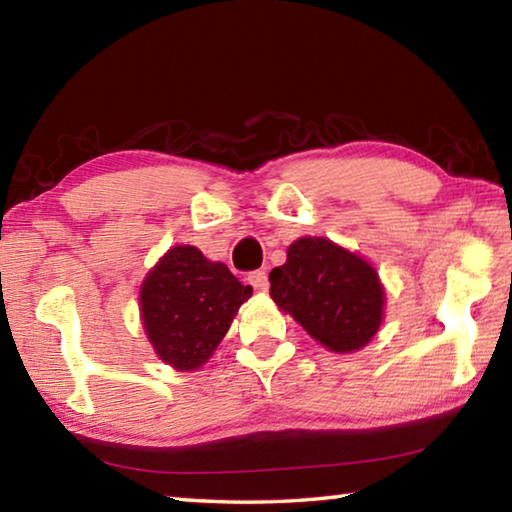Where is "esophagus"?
Returning a JSON list of instances; mask_svg holds the SVG:
<instances>
[{
  "label": "esophagus",
  "mask_w": 512,
  "mask_h": 512,
  "mask_svg": "<svg viewBox=\"0 0 512 512\" xmlns=\"http://www.w3.org/2000/svg\"><path fill=\"white\" fill-rule=\"evenodd\" d=\"M248 282L250 287H253L257 293H266L268 291V275L266 271H255L248 275Z\"/></svg>",
  "instance_id": "obj_1"
}]
</instances>
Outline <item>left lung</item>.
<instances>
[{"instance_id":"1","label":"left lung","mask_w":512,"mask_h":512,"mask_svg":"<svg viewBox=\"0 0 512 512\" xmlns=\"http://www.w3.org/2000/svg\"><path fill=\"white\" fill-rule=\"evenodd\" d=\"M268 280L280 311L329 352L366 348L384 320L386 291L375 266L327 237L293 241Z\"/></svg>"}]
</instances>
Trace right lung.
I'll return each instance as SVG.
<instances>
[{
	"instance_id": "right-lung-1",
	"label": "right lung",
	"mask_w": 512,
	"mask_h": 512,
	"mask_svg": "<svg viewBox=\"0 0 512 512\" xmlns=\"http://www.w3.org/2000/svg\"><path fill=\"white\" fill-rule=\"evenodd\" d=\"M250 296L253 289L241 284L223 262H210L196 246H173L140 287L146 339L173 370H198L219 348Z\"/></svg>"
}]
</instances>
